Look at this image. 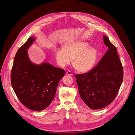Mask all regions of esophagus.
<instances>
[{"instance_id": "34e87169", "label": "esophagus", "mask_w": 135, "mask_h": 135, "mask_svg": "<svg viewBox=\"0 0 135 135\" xmlns=\"http://www.w3.org/2000/svg\"><path fill=\"white\" fill-rule=\"evenodd\" d=\"M66 74L68 75H69V76H72L73 75V74H72L71 71H70V70H68V71L66 72Z\"/></svg>"}]
</instances>
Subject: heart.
<instances>
[{"instance_id": "b5f03b06", "label": "heart", "mask_w": 135, "mask_h": 135, "mask_svg": "<svg viewBox=\"0 0 135 135\" xmlns=\"http://www.w3.org/2000/svg\"><path fill=\"white\" fill-rule=\"evenodd\" d=\"M89 44L85 41L70 43L65 49L60 48L56 53L57 63L61 66L69 64L73 59V65L78 71L86 73L95 66L98 59L97 51L89 48Z\"/></svg>"}]
</instances>
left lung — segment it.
Instances as JSON below:
<instances>
[{"instance_id":"1","label":"left lung","mask_w":135,"mask_h":135,"mask_svg":"<svg viewBox=\"0 0 135 135\" xmlns=\"http://www.w3.org/2000/svg\"><path fill=\"white\" fill-rule=\"evenodd\" d=\"M103 40L108 50L97 65L87 73L75 75L82 100L94 110L111 103L123 80V68L117 49L106 36Z\"/></svg>"}]
</instances>
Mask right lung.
Returning a JSON list of instances; mask_svg holds the SVG:
<instances>
[{
    "instance_id": "1",
    "label": "right lung",
    "mask_w": 135,
    "mask_h": 135,
    "mask_svg": "<svg viewBox=\"0 0 135 135\" xmlns=\"http://www.w3.org/2000/svg\"><path fill=\"white\" fill-rule=\"evenodd\" d=\"M36 40L30 37L15 55L11 83L21 103L31 110L40 112L54 99L57 85L65 72L48 62L37 65L29 59L27 49Z\"/></svg>"
}]
</instances>
